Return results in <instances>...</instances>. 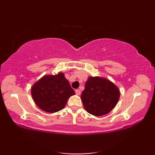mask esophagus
<instances>
[{
	"mask_svg": "<svg viewBox=\"0 0 155 155\" xmlns=\"http://www.w3.org/2000/svg\"><path fill=\"white\" fill-rule=\"evenodd\" d=\"M75 94H77V95H78V96H79V95L81 94L80 90V89H76V90H75Z\"/></svg>",
	"mask_w": 155,
	"mask_h": 155,
	"instance_id": "obj_1",
	"label": "esophagus"
}]
</instances>
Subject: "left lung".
<instances>
[{"label":"left lung","mask_w":155,"mask_h":155,"mask_svg":"<svg viewBox=\"0 0 155 155\" xmlns=\"http://www.w3.org/2000/svg\"><path fill=\"white\" fill-rule=\"evenodd\" d=\"M120 97L116 86L105 78L89 77L81 95L86 111L94 116L108 114L114 108Z\"/></svg>","instance_id":"left-lung-1"}]
</instances>
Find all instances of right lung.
<instances>
[{"mask_svg": "<svg viewBox=\"0 0 155 155\" xmlns=\"http://www.w3.org/2000/svg\"><path fill=\"white\" fill-rule=\"evenodd\" d=\"M31 94L35 103L43 111L54 113L66 106L75 91L62 73L44 75L32 86Z\"/></svg>", "mask_w": 155, "mask_h": 155, "instance_id": "add662e5", "label": "right lung"}]
</instances>
